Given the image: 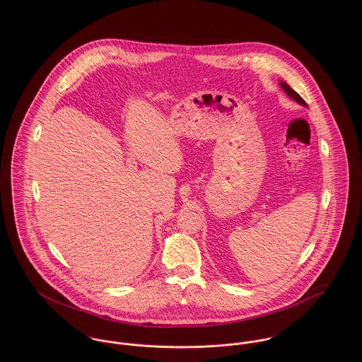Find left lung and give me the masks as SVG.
<instances>
[{"label":"left lung","mask_w":362,"mask_h":362,"mask_svg":"<svg viewBox=\"0 0 362 362\" xmlns=\"http://www.w3.org/2000/svg\"><path fill=\"white\" fill-rule=\"evenodd\" d=\"M281 88H283V90L290 96V98H293L297 103L303 104V105H307V103H305V100L294 90V89H291L287 83H284V82H281Z\"/></svg>","instance_id":"left-lung-1"}]
</instances>
